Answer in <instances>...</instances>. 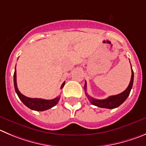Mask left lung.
I'll list each match as a JSON object with an SVG mask.
<instances>
[{"label": "left lung", "mask_w": 146, "mask_h": 146, "mask_svg": "<svg viewBox=\"0 0 146 146\" xmlns=\"http://www.w3.org/2000/svg\"><path fill=\"white\" fill-rule=\"evenodd\" d=\"M131 65V64H130ZM132 68V66H131ZM133 79H134V73H133V70L132 69V76L131 79H130V82L128 86L126 89L122 93L119 94L114 95V96H110L108 98L104 99H94L92 96H90L89 95L87 94L86 92V82H85V85H84V90L86 91V96H87L88 100L92 103L93 105L96 106V107H101V108H107V109H114L120 106L121 104L125 102L127 99V98L128 97L129 94L130 93V91L132 89L133 84Z\"/></svg>", "instance_id": "1"}]
</instances>
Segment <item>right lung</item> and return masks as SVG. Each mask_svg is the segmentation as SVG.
I'll return each instance as SVG.
<instances>
[{
    "instance_id": "right-lung-1",
    "label": "right lung",
    "mask_w": 146,
    "mask_h": 146,
    "mask_svg": "<svg viewBox=\"0 0 146 146\" xmlns=\"http://www.w3.org/2000/svg\"><path fill=\"white\" fill-rule=\"evenodd\" d=\"M13 83H14V88L15 91H16V94H17L18 96L20 99V100L25 104L27 107L32 110H35V111H44V110H49V109L52 108L54 106L56 105L59 102L60 96H58V97L54 98V99H51V100H46V99H36V98H29L27 96H25L21 94V92L19 91L17 88V84H16V70L15 69L14 74H13ZM64 85H65V82L62 83V86H61L60 88L62 89L63 88Z\"/></svg>"
}]
</instances>
